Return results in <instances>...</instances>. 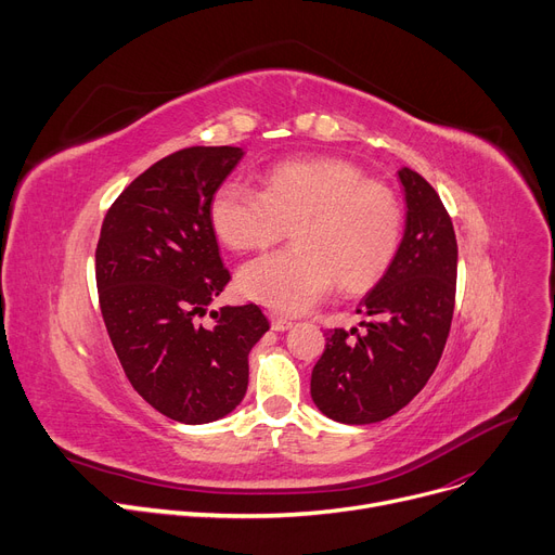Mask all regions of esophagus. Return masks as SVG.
<instances>
[{
  "mask_svg": "<svg viewBox=\"0 0 555 555\" xmlns=\"http://www.w3.org/2000/svg\"><path fill=\"white\" fill-rule=\"evenodd\" d=\"M270 323H272V330H276V332H285V330H289V327L294 325L289 319L279 317V314H272V317H270Z\"/></svg>",
  "mask_w": 555,
  "mask_h": 555,
  "instance_id": "esophagus-1",
  "label": "esophagus"
}]
</instances>
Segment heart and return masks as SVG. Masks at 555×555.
<instances>
[{
  "label": "heart",
  "mask_w": 555,
  "mask_h": 555,
  "mask_svg": "<svg viewBox=\"0 0 555 555\" xmlns=\"http://www.w3.org/2000/svg\"><path fill=\"white\" fill-rule=\"evenodd\" d=\"M211 228L230 249H263L292 229L294 247L266 254L238 270L243 297L281 314H301L339 283L373 285L392 263L401 238V207L384 182L341 158L274 165L263 192L220 184L209 207Z\"/></svg>",
  "instance_id": "heart-1"
}]
</instances>
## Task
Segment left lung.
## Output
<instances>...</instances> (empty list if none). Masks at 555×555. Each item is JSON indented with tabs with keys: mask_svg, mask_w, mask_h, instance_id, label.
<instances>
[{
	"mask_svg": "<svg viewBox=\"0 0 555 555\" xmlns=\"http://www.w3.org/2000/svg\"><path fill=\"white\" fill-rule=\"evenodd\" d=\"M405 225L392 263L357 308L359 327L325 332L310 395L341 424H375L401 411L444 352L457 281V241L437 192L413 169L397 171Z\"/></svg>",
	"mask_w": 555,
	"mask_h": 555,
	"instance_id": "8db88e82",
	"label": "left lung"
}]
</instances>
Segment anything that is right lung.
I'll return each mask as SVG.
<instances>
[{"mask_svg":"<svg viewBox=\"0 0 555 555\" xmlns=\"http://www.w3.org/2000/svg\"><path fill=\"white\" fill-rule=\"evenodd\" d=\"M241 146H190L144 173L104 216L95 281L108 339L135 392L180 424L230 415L247 390V357L270 330L249 304L211 310L230 281L209 207Z\"/></svg>","mask_w":555,"mask_h":555,"instance_id":"1","label":"right lung"}]
</instances>
